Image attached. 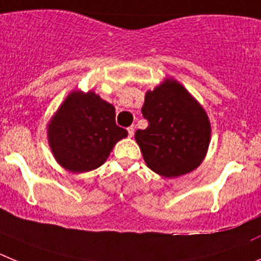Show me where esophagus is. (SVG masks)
<instances>
[{"instance_id": "obj_1", "label": "esophagus", "mask_w": 261, "mask_h": 261, "mask_svg": "<svg viewBox=\"0 0 261 261\" xmlns=\"http://www.w3.org/2000/svg\"><path fill=\"white\" fill-rule=\"evenodd\" d=\"M134 131H135V128H134V126H130V127L127 128V133H128V136H130V138H133Z\"/></svg>"}]
</instances>
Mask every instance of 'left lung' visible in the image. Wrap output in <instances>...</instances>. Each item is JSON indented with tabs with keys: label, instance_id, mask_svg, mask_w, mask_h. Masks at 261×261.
<instances>
[{
	"label": "left lung",
	"instance_id": "left-lung-1",
	"mask_svg": "<svg viewBox=\"0 0 261 261\" xmlns=\"http://www.w3.org/2000/svg\"><path fill=\"white\" fill-rule=\"evenodd\" d=\"M142 113L148 127L136 131L135 140L151 170L175 178L203 163L211 143L210 118L179 82L166 78L148 90Z\"/></svg>",
	"mask_w": 261,
	"mask_h": 261
}]
</instances>
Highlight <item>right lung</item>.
Returning a JSON list of instances; mask_svg holds the SVG:
<instances>
[{"mask_svg": "<svg viewBox=\"0 0 261 261\" xmlns=\"http://www.w3.org/2000/svg\"><path fill=\"white\" fill-rule=\"evenodd\" d=\"M53 157L71 173H86L107 161L127 136L116 125V109L93 91H71L46 125Z\"/></svg>", "mask_w": 261, "mask_h": 261, "instance_id": "1", "label": "right lung"}]
</instances>
